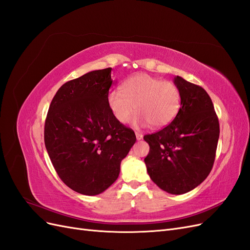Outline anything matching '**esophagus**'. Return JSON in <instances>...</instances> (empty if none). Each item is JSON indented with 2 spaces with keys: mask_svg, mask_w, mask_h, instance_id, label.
<instances>
[{
  "mask_svg": "<svg viewBox=\"0 0 250 250\" xmlns=\"http://www.w3.org/2000/svg\"><path fill=\"white\" fill-rule=\"evenodd\" d=\"M135 137H137V140L140 141L143 139V134L140 133V132H135Z\"/></svg>",
  "mask_w": 250,
  "mask_h": 250,
  "instance_id": "1",
  "label": "esophagus"
}]
</instances>
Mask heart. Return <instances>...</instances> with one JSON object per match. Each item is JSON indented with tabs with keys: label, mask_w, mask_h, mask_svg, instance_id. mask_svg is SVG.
<instances>
[{
	"label": "heart",
	"mask_w": 250,
	"mask_h": 250,
	"mask_svg": "<svg viewBox=\"0 0 250 250\" xmlns=\"http://www.w3.org/2000/svg\"><path fill=\"white\" fill-rule=\"evenodd\" d=\"M108 108L118 122L126 124L135 113L134 122L153 128H163L175 119L180 106V94L172 82L135 74L126 79L121 90H110L106 98Z\"/></svg>",
	"instance_id": "heart-1"
}]
</instances>
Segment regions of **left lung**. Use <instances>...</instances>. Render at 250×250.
<instances>
[{
  "label": "left lung",
  "mask_w": 250,
  "mask_h": 250,
  "mask_svg": "<svg viewBox=\"0 0 250 250\" xmlns=\"http://www.w3.org/2000/svg\"><path fill=\"white\" fill-rule=\"evenodd\" d=\"M180 94L175 119L160 131L144 137L150 146L147 172L162 190L174 195L192 191L213 168L220 133L208 94L179 76L174 78Z\"/></svg>",
  "instance_id": "8db88e82"
}]
</instances>
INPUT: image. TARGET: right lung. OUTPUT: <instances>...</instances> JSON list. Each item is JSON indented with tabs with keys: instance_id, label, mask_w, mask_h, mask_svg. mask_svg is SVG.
Returning a JSON list of instances; mask_svg holds the SVG:
<instances>
[{
	"instance_id": "obj_1",
	"label": "right lung",
	"mask_w": 250,
	"mask_h": 250,
	"mask_svg": "<svg viewBox=\"0 0 250 250\" xmlns=\"http://www.w3.org/2000/svg\"><path fill=\"white\" fill-rule=\"evenodd\" d=\"M111 67L65 82L53 98L44 123V145L58 176L73 191L98 195L120 174L137 141L110 112L106 98Z\"/></svg>"
}]
</instances>
